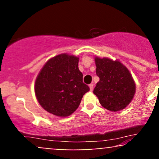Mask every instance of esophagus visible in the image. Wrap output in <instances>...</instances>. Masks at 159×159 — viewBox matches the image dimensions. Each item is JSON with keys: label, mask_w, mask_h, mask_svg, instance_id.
<instances>
[{"label": "esophagus", "mask_w": 159, "mask_h": 159, "mask_svg": "<svg viewBox=\"0 0 159 159\" xmlns=\"http://www.w3.org/2000/svg\"><path fill=\"white\" fill-rule=\"evenodd\" d=\"M89 87H90V91L93 90V84H90L89 85Z\"/></svg>", "instance_id": "obj_1"}]
</instances>
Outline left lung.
<instances>
[{"label":"left lung","instance_id":"1","mask_svg":"<svg viewBox=\"0 0 159 159\" xmlns=\"http://www.w3.org/2000/svg\"><path fill=\"white\" fill-rule=\"evenodd\" d=\"M95 63L99 81L93 93L107 110L114 112L123 110L133 99L136 90L129 69L120 61L107 57H96Z\"/></svg>","mask_w":159,"mask_h":159}]
</instances>
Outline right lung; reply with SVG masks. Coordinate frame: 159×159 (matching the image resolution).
<instances>
[{
    "label": "right lung",
    "instance_id": "right-lung-1",
    "mask_svg": "<svg viewBox=\"0 0 159 159\" xmlns=\"http://www.w3.org/2000/svg\"><path fill=\"white\" fill-rule=\"evenodd\" d=\"M78 61L68 54L57 55L46 62L36 77L34 90L39 105L57 116L72 114L90 90L83 83Z\"/></svg>",
    "mask_w": 159,
    "mask_h": 159
}]
</instances>
